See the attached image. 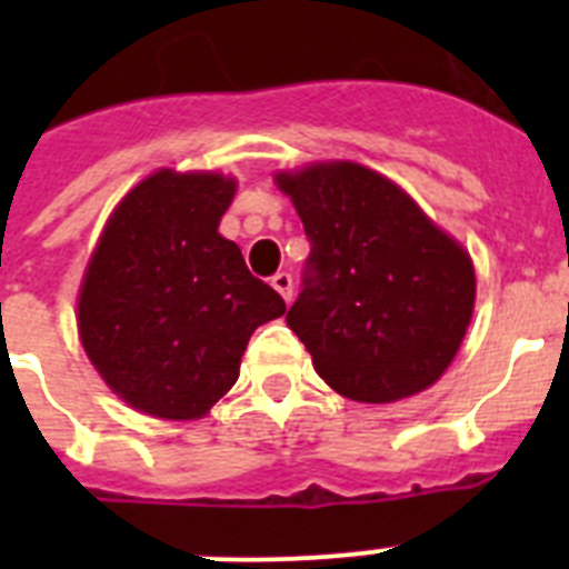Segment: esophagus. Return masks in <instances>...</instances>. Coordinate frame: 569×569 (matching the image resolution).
Masks as SVG:
<instances>
[{"label":"esophagus","mask_w":569,"mask_h":569,"mask_svg":"<svg viewBox=\"0 0 569 569\" xmlns=\"http://www.w3.org/2000/svg\"><path fill=\"white\" fill-rule=\"evenodd\" d=\"M270 284H273V288L279 290V296L284 301L293 299V276H290V273H276L273 279H270Z\"/></svg>","instance_id":"1"}]
</instances>
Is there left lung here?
Returning a JSON list of instances; mask_svg holds the SVG:
<instances>
[{
    "label": "left lung",
    "instance_id": "left-lung-1",
    "mask_svg": "<svg viewBox=\"0 0 569 569\" xmlns=\"http://www.w3.org/2000/svg\"><path fill=\"white\" fill-rule=\"evenodd\" d=\"M310 239L288 328L345 399L387 405L433 385L476 301L472 261L390 179L356 162L276 176Z\"/></svg>",
    "mask_w": 569,
    "mask_h": 569
}]
</instances>
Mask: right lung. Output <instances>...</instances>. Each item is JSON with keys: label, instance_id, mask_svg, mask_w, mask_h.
Listing matches in <instances>:
<instances>
[{"label": "right lung", "instance_id": "right-lung-1", "mask_svg": "<svg viewBox=\"0 0 569 569\" xmlns=\"http://www.w3.org/2000/svg\"><path fill=\"white\" fill-rule=\"evenodd\" d=\"M236 182L159 170L104 224L79 290V336L119 399L156 419H199L239 379L259 325L284 299L219 233Z\"/></svg>", "mask_w": 569, "mask_h": 569}]
</instances>
